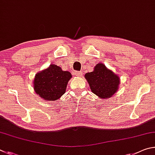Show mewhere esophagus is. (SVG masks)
Listing matches in <instances>:
<instances>
[{"label": "esophagus", "mask_w": 155, "mask_h": 155, "mask_svg": "<svg viewBox=\"0 0 155 155\" xmlns=\"http://www.w3.org/2000/svg\"><path fill=\"white\" fill-rule=\"evenodd\" d=\"M74 74L75 76H77V77H80V76L82 75V71H75L74 73Z\"/></svg>", "instance_id": "esophagus-1"}]
</instances>
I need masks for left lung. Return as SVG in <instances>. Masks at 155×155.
Masks as SVG:
<instances>
[{
    "label": "left lung",
    "mask_w": 155,
    "mask_h": 155,
    "mask_svg": "<svg viewBox=\"0 0 155 155\" xmlns=\"http://www.w3.org/2000/svg\"><path fill=\"white\" fill-rule=\"evenodd\" d=\"M85 78L91 90L101 99H109L118 89L120 78L102 63L97 64L93 71L86 73Z\"/></svg>",
    "instance_id": "8db88e82"
}]
</instances>
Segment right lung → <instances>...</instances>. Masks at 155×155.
Listing matches in <instances>:
<instances>
[{
	"instance_id": "obj_1",
	"label": "right lung",
	"mask_w": 155,
	"mask_h": 155,
	"mask_svg": "<svg viewBox=\"0 0 155 155\" xmlns=\"http://www.w3.org/2000/svg\"><path fill=\"white\" fill-rule=\"evenodd\" d=\"M72 75L61 67L50 64L47 69L35 75L33 80L35 92L46 101H56L66 91L67 86Z\"/></svg>"
}]
</instances>
